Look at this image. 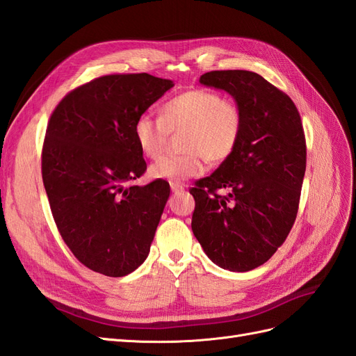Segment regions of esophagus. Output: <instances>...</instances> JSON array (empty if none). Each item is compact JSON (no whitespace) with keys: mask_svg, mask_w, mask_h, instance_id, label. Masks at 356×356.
<instances>
[{"mask_svg":"<svg viewBox=\"0 0 356 356\" xmlns=\"http://www.w3.org/2000/svg\"><path fill=\"white\" fill-rule=\"evenodd\" d=\"M170 190L174 191V193H179V191L184 190V186L178 184V182H170Z\"/></svg>","mask_w":356,"mask_h":356,"instance_id":"obj_1","label":"esophagus"}]
</instances>
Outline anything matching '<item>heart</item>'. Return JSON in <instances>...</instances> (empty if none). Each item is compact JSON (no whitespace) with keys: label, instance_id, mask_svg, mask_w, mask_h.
<instances>
[{"label":"heart","instance_id":"heart-1","mask_svg":"<svg viewBox=\"0 0 356 356\" xmlns=\"http://www.w3.org/2000/svg\"><path fill=\"white\" fill-rule=\"evenodd\" d=\"M243 126L241 106L232 99L204 89L182 92L160 106L159 120L148 114L134 123L135 143L145 157L156 159L163 149L168 134L182 129L178 156H163L149 166L153 179L181 181L197 177L203 160L220 163L239 143Z\"/></svg>","mask_w":356,"mask_h":356}]
</instances>
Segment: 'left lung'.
Listing matches in <instances>:
<instances>
[{
  "mask_svg": "<svg viewBox=\"0 0 356 356\" xmlns=\"http://www.w3.org/2000/svg\"><path fill=\"white\" fill-rule=\"evenodd\" d=\"M199 81L232 95L243 126L234 152L190 190L191 230L212 263L248 272L276 252L296 221L306 172L303 124L289 96L260 74L211 71Z\"/></svg>",
  "mask_w": 356,
  "mask_h": 356,
  "instance_id": "obj_1",
  "label": "left lung"
}]
</instances>
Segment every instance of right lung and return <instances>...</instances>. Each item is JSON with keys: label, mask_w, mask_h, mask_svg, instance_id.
I'll return each mask as SVG.
<instances>
[{"label": "right lung", "mask_w": 356, "mask_h": 356, "mask_svg": "<svg viewBox=\"0 0 356 356\" xmlns=\"http://www.w3.org/2000/svg\"><path fill=\"white\" fill-rule=\"evenodd\" d=\"M172 88L147 72L104 75L70 92L50 117L42 182L62 239L93 272L122 277L148 257L170 188L161 179L127 186L147 169L134 123Z\"/></svg>", "instance_id": "obj_1"}]
</instances>
